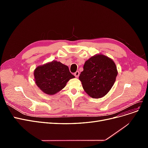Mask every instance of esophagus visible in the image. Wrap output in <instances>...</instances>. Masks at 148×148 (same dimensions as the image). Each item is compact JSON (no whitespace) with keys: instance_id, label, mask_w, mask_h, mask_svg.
<instances>
[{"instance_id":"esophagus-1","label":"esophagus","mask_w":148,"mask_h":148,"mask_svg":"<svg viewBox=\"0 0 148 148\" xmlns=\"http://www.w3.org/2000/svg\"><path fill=\"white\" fill-rule=\"evenodd\" d=\"M74 75H75V76L76 77L78 78V77H79V72L78 71H76V72L74 73Z\"/></svg>"}]
</instances>
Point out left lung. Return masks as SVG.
<instances>
[{
	"mask_svg": "<svg viewBox=\"0 0 148 148\" xmlns=\"http://www.w3.org/2000/svg\"><path fill=\"white\" fill-rule=\"evenodd\" d=\"M117 73V67L112 60L98 54L85 62L79 79L89 96L100 98L110 90Z\"/></svg>",
	"mask_w": 148,
	"mask_h": 148,
	"instance_id": "1",
	"label": "left lung"
}]
</instances>
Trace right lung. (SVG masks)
<instances>
[{"mask_svg": "<svg viewBox=\"0 0 148 148\" xmlns=\"http://www.w3.org/2000/svg\"><path fill=\"white\" fill-rule=\"evenodd\" d=\"M34 75L37 86L44 93L50 95L60 91L70 79L75 78L68 66L57 61L38 66Z\"/></svg>", "mask_w": 148, "mask_h": 148, "instance_id": "obj_1", "label": "right lung"}]
</instances>
